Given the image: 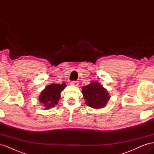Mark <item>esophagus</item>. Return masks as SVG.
<instances>
[{"mask_svg": "<svg viewBox=\"0 0 154 154\" xmlns=\"http://www.w3.org/2000/svg\"><path fill=\"white\" fill-rule=\"evenodd\" d=\"M70 84H71V85H72V86L77 87V86H78V84H79V83H78V82H71V83H70Z\"/></svg>", "mask_w": 154, "mask_h": 154, "instance_id": "obj_1", "label": "esophagus"}]
</instances>
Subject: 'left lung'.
I'll return each instance as SVG.
<instances>
[{
  "mask_svg": "<svg viewBox=\"0 0 154 154\" xmlns=\"http://www.w3.org/2000/svg\"><path fill=\"white\" fill-rule=\"evenodd\" d=\"M83 98L87 106L98 109L104 107L110 99L109 92L100 83L92 82L82 87Z\"/></svg>",
  "mask_w": 154,
  "mask_h": 154,
  "instance_id": "obj_1",
  "label": "left lung"
}]
</instances>
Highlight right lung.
<instances>
[{"instance_id": "obj_1", "label": "right lung", "mask_w": 154, "mask_h": 154, "mask_svg": "<svg viewBox=\"0 0 154 154\" xmlns=\"http://www.w3.org/2000/svg\"><path fill=\"white\" fill-rule=\"evenodd\" d=\"M66 86V83H63L61 85L52 83L45 87L38 97L44 110L53 108L58 103L60 98V93Z\"/></svg>"}]
</instances>
